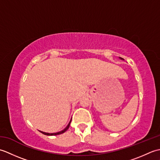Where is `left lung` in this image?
<instances>
[{
  "instance_id": "8db88e82",
  "label": "left lung",
  "mask_w": 160,
  "mask_h": 160,
  "mask_svg": "<svg viewBox=\"0 0 160 160\" xmlns=\"http://www.w3.org/2000/svg\"><path fill=\"white\" fill-rule=\"evenodd\" d=\"M119 58L121 59V60H124V59H123V58H120V57H119Z\"/></svg>"
}]
</instances>
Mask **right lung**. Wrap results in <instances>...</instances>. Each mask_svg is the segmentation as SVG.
I'll use <instances>...</instances> for the list:
<instances>
[{
  "instance_id": "obj_1",
  "label": "right lung",
  "mask_w": 160,
  "mask_h": 160,
  "mask_svg": "<svg viewBox=\"0 0 160 160\" xmlns=\"http://www.w3.org/2000/svg\"><path fill=\"white\" fill-rule=\"evenodd\" d=\"M71 120H70V122H69V123L68 124V125L66 127V128H64V129H63L62 131H59V132H53V133H49V132H43V131H39L40 132H42V134H44V135H60V134H62V133H64V132H65L68 128H69V126H70V124H71Z\"/></svg>"
}]
</instances>
